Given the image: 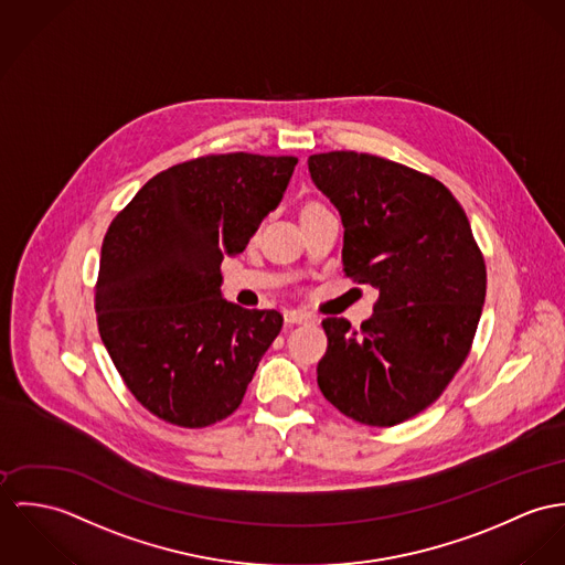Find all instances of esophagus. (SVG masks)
<instances>
[{
    "mask_svg": "<svg viewBox=\"0 0 565 565\" xmlns=\"http://www.w3.org/2000/svg\"><path fill=\"white\" fill-rule=\"evenodd\" d=\"M286 322H312V313L303 312V310H286L284 312Z\"/></svg>",
    "mask_w": 565,
    "mask_h": 565,
    "instance_id": "obj_1",
    "label": "esophagus"
}]
</instances>
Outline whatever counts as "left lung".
Here are the masks:
<instances>
[{"instance_id":"left-lung-1","label":"left lung","mask_w":565,"mask_h":565,"mask_svg":"<svg viewBox=\"0 0 565 565\" xmlns=\"http://www.w3.org/2000/svg\"><path fill=\"white\" fill-rule=\"evenodd\" d=\"M338 210L349 277L379 288L371 320L324 318L318 387L344 416L392 427L427 409L468 358L486 303V262L466 212L438 180L385 158H308Z\"/></svg>"}]
</instances>
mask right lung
Segmentation results:
<instances>
[{"instance_id": "1", "label": "right lung", "mask_w": 565, "mask_h": 565, "mask_svg": "<svg viewBox=\"0 0 565 565\" xmlns=\"http://www.w3.org/2000/svg\"><path fill=\"white\" fill-rule=\"evenodd\" d=\"M292 156L225 153L151 178L102 245L95 312L129 392L158 418L199 429L238 409L279 335L277 310L221 292V262L245 252L277 210Z\"/></svg>"}]
</instances>
